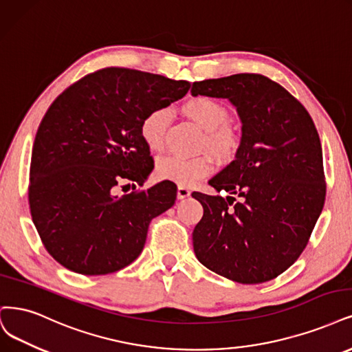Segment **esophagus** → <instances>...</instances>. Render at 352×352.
I'll return each mask as SVG.
<instances>
[{"label":"esophagus","mask_w":352,"mask_h":352,"mask_svg":"<svg viewBox=\"0 0 352 352\" xmlns=\"http://www.w3.org/2000/svg\"><path fill=\"white\" fill-rule=\"evenodd\" d=\"M190 195V189H188L186 186H179L177 188V199H185Z\"/></svg>","instance_id":"obj_1"}]
</instances>
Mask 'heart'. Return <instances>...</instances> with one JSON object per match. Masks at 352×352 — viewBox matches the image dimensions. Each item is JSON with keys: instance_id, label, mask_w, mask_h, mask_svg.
<instances>
[{"instance_id": "obj_1", "label": "heart", "mask_w": 352, "mask_h": 352, "mask_svg": "<svg viewBox=\"0 0 352 352\" xmlns=\"http://www.w3.org/2000/svg\"><path fill=\"white\" fill-rule=\"evenodd\" d=\"M182 112L205 131L204 145L218 159L233 157L240 145L237 131L227 122L228 112L224 104L207 96H195L182 104ZM168 113L166 109H153L140 124V135L150 150H160L164 141ZM212 172L208 155L179 157L166 155L157 162L155 173L163 180H170L180 186L193 184Z\"/></svg>"}]
</instances>
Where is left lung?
I'll list each match as a JSON object with an SVG mask.
<instances>
[{
  "label": "left lung",
  "instance_id": "obj_1",
  "mask_svg": "<svg viewBox=\"0 0 352 352\" xmlns=\"http://www.w3.org/2000/svg\"><path fill=\"white\" fill-rule=\"evenodd\" d=\"M190 93L228 99L241 120L236 159L208 182L230 197L192 193L204 208L193 250L232 281L274 280L305 250L324 204L316 126L294 96L261 74L195 81Z\"/></svg>",
  "mask_w": 352,
  "mask_h": 352
}]
</instances>
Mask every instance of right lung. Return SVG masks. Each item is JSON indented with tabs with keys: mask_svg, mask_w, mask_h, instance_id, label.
Segmentation results:
<instances>
[{
	"mask_svg": "<svg viewBox=\"0 0 352 352\" xmlns=\"http://www.w3.org/2000/svg\"><path fill=\"white\" fill-rule=\"evenodd\" d=\"M189 87L185 80L111 67L82 77L47 109L32 150L29 205L58 263L106 275L140 256L151 220L173 207L177 189L166 180L147 190H118L142 185L154 168L140 135L142 118Z\"/></svg>",
	"mask_w": 352,
	"mask_h": 352,
	"instance_id": "1",
	"label": "right lung"
}]
</instances>
